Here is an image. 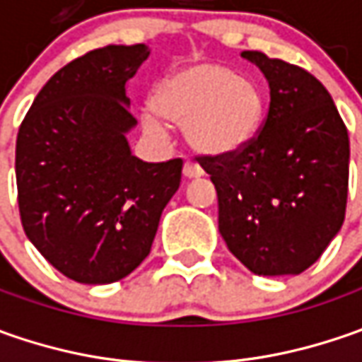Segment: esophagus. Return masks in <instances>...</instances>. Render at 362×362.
<instances>
[{"label":"esophagus","mask_w":362,"mask_h":362,"mask_svg":"<svg viewBox=\"0 0 362 362\" xmlns=\"http://www.w3.org/2000/svg\"><path fill=\"white\" fill-rule=\"evenodd\" d=\"M183 175L187 177V179H197V177H202L203 169L197 165V163H191L187 160L185 165H183Z\"/></svg>","instance_id":"34e87169"}]
</instances>
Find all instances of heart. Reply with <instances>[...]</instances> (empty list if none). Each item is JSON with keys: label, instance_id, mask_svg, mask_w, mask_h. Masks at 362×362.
<instances>
[{"label": "heart", "instance_id": "heart-1", "mask_svg": "<svg viewBox=\"0 0 362 362\" xmlns=\"http://www.w3.org/2000/svg\"><path fill=\"white\" fill-rule=\"evenodd\" d=\"M151 106L143 112L146 131L165 134L160 116L185 124L189 146L205 157L242 151L264 119V94L256 82L214 62L185 66L160 78Z\"/></svg>", "mask_w": 362, "mask_h": 362}]
</instances>
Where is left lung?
<instances>
[{
    "mask_svg": "<svg viewBox=\"0 0 362 362\" xmlns=\"http://www.w3.org/2000/svg\"><path fill=\"white\" fill-rule=\"evenodd\" d=\"M270 86L262 131L242 151L199 157L219 203V233L257 276H296L341 231L349 132L328 90L306 70L242 52Z\"/></svg>",
    "mask_w": 362,
    "mask_h": 362,
    "instance_id": "obj_1",
    "label": "left lung"
}]
</instances>
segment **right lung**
<instances>
[{
  "instance_id": "obj_1",
  "label": "right lung",
  "mask_w": 362,
  "mask_h": 362,
  "mask_svg": "<svg viewBox=\"0 0 362 362\" xmlns=\"http://www.w3.org/2000/svg\"><path fill=\"white\" fill-rule=\"evenodd\" d=\"M145 44L92 49L37 92L16 145L23 231L37 252L80 284H112L151 252L183 160L145 163L131 153L136 127L127 82Z\"/></svg>"
}]
</instances>
